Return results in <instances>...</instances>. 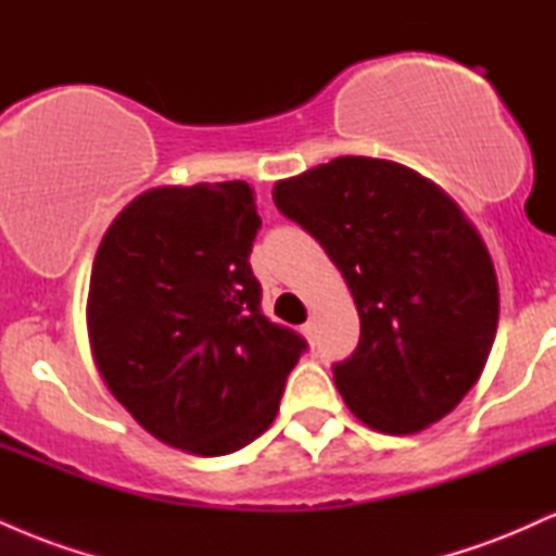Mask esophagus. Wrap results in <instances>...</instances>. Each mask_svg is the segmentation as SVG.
<instances>
[{"label": "esophagus", "instance_id": "esophagus-1", "mask_svg": "<svg viewBox=\"0 0 556 556\" xmlns=\"http://www.w3.org/2000/svg\"><path fill=\"white\" fill-rule=\"evenodd\" d=\"M300 331H303V334L308 337V340H314V337H316V324L314 321H305L303 329H300Z\"/></svg>", "mask_w": 556, "mask_h": 556}]
</instances>
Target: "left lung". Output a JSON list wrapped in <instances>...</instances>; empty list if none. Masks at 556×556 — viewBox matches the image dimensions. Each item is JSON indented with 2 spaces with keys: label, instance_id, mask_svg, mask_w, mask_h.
Here are the masks:
<instances>
[{
  "label": "left lung",
  "instance_id": "8db88e82",
  "mask_svg": "<svg viewBox=\"0 0 556 556\" xmlns=\"http://www.w3.org/2000/svg\"><path fill=\"white\" fill-rule=\"evenodd\" d=\"M271 195L353 292L361 342L331 366L350 410L384 433H416L455 410L500 321L494 264L460 206L418 172L368 156L334 159Z\"/></svg>",
  "mask_w": 556,
  "mask_h": 556
}]
</instances>
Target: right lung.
Segmentation results:
<instances>
[{
  "label": "right lung",
  "mask_w": 556,
  "mask_h": 556,
  "mask_svg": "<svg viewBox=\"0 0 556 556\" xmlns=\"http://www.w3.org/2000/svg\"><path fill=\"white\" fill-rule=\"evenodd\" d=\"M258 229L242 180L154 188L96 251L86 316L101 379L146 431L190 455H229L269 429L308 350L261 311L248 264Z\"/></svg>",
  "instance_id": "1"
}]
</instances>
